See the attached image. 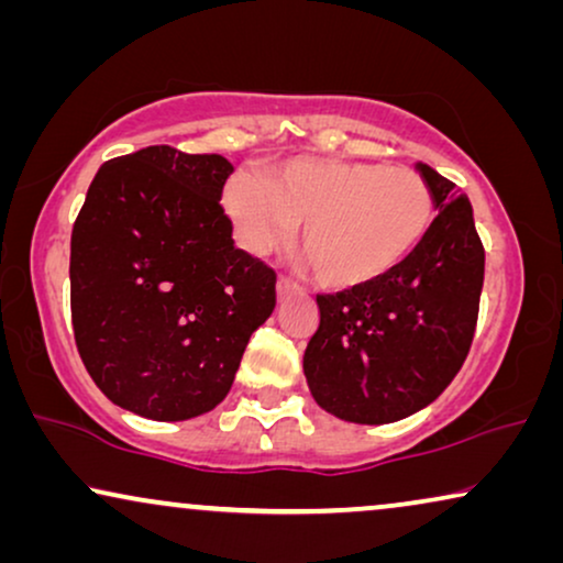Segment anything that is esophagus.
I'll return each mask as SVG.
<instances>
[{
    "label": "esophagus",
    "instance_id": "34e87169",
    "mask_svg": "<svg viewBox=\"0 0 563 563\" xmlns=\"http://www.w3.org/2000/svg\"><path fill=\"white\" fill-rule=\"evenodd\" d=\"M295 289H297V284L291 282V279H284V276H279V279H276V295H279V299L287 297L289 291H295Z\"/></svg>",
    "mask_w": 563,
    "mask_h": 563
}]
</instances>
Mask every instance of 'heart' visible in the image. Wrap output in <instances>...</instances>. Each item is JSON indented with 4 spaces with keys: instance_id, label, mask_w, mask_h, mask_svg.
<instances>
[{
    "instance_id": "b5f03b06",
    "label": "heart",
    "mask_w": 563,
    "mask_h": 563,
    "mask_svg": "<svg viewBox=\"0 0 563 563\" xmlns=\"http://www.w3.org/2000/svg\"><path fill=\"white\" fill-rule=\"evenodd\" d=\"M235 241L253 256L299 228V253L325 289L384 279L420 249L435 220L430 184L407 166L291 158L268 179L241 172L222 189Z\"/></svg>"
}]
</instances>
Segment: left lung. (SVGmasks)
Here are the masks:
<instances>
[{"instance_id": "1", "label": "left lung", "mask_w": 563, "mask_h": 563, "mask_svg": "<svg viewBox=\"0 0 563 563\" xmlns=\"http://www.w3.org/2000/svg\"><path fill=\"white\" fill-rule=\"evenodd\" d=\"M438 218L402 266L338 295H318L320 325L305 376L322 410L384 426L422 410L453 382L472 345L484 284V249L472 202L428 164Z\"/></svg>"}]
</instances>
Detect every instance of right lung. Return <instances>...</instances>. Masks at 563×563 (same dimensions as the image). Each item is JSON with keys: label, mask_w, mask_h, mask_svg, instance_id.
Masks as SVG:
<instances>
[{"label": "right lung", "mask_w": 563, "mask_h": 563, "mask_svg": "<svg viewBox=\"0 0 563 563\" xmlns=\"http://www.w3.org/2000/svg\"><path fill=\"white\" fill-rule=\"evenodd\" d=\"M233 164L172 145L112 158L71 233V320L107 399L141 418L210 412L233 387L276 274L235 249L220 197Z\"/></svg>", "instance_id": "add662e5"}]
</instances>
